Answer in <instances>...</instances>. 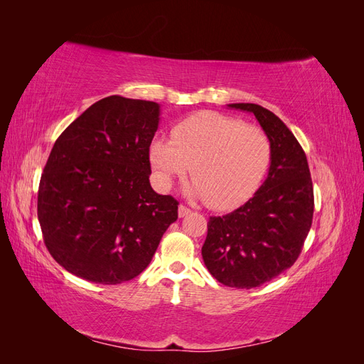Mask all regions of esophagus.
Listing matches in <instances>:
<instances>
[{
  "instance_id": "obj_1",
  "label": "esophagus",
  "mask_w": 364,
  "mask_h": 364,
  "mask_svg": "<svg viewBox=\"0 0 364 364\" xmlns=\"http://www.w3.org/2000/svg\"><path fill=\"white\" fill-rule=\"evenodd\" d=\"M191 213V209L190 208H186V206H183V205H179V209H178V214H179V217L182 218V217H185V215H188Z\"/></svg>"
}]
</instances>
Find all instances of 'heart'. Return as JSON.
I'll use <instances>...</instances> for the list:
<instances>
[{"instance_id": "1", "label": "heart", "mask_w": 364, "mask_h": 364, "mask_svg": "<svg viewBox=\"0 0 364 364\" xmlns=\"http://www.w3.org/2000/svg\"><path fill=\"white\" fill-rule=\"evenodd\" d=\"M149 156L161 190L193 167L186 193L215 209L246 202L258 190L270 164V142L259 127L213 111H202L173 127V139L158 136Z\"/></svg>"}]
</instances>
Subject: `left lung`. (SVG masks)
<instances>
[{
	"mask_svg": "<svg viewBox=\"0 0 364 364\" xmlns=\"http://www.w3.org/2000/svg\"><path fill=\"white\" fill-rule=\"evenodd\" d=\"M255 115L270 142L267 179L243 206L211 217L202 247L205 266L228 287L253 289L291 267L310 232L314 194L305 151L269 109L232 103Z\"/></svg>",
	"mask_w": 364,
	"mask_h": 364,
	"instance_id": "8db88e82",
	"label": "left lung"
}]
</instances>
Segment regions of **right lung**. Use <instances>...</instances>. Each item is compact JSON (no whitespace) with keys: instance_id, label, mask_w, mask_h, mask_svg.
Returning <instances> with one entry per match:
<instances>
[{"instance_id":"right-lung-1","label":"right lung","mask_w":364,"mask_h":364,"mask_svg":"<svg viewBox=\"0 0 364 364\" xmlns=\"http://www.w3.org/2000/svg\"><path fill=\"white\" fill-rule=\"evenodd\" d=\"M161 106L102 98L56 139L41 176L38 218L60 266L82 279L115 285L144 270L178 200L151 188L150 142Z\"/></svg>"}]
</instances>
